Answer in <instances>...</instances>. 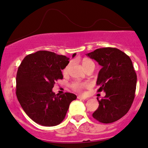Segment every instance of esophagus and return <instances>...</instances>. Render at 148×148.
Instances as JSON below:
<instances>
[{
	"instance_id": "obj_1",
	"label": "esophagus",
	"mask_w": 148,
	"mask_h": 148,
	"mask_svg": "<svg viewBox=\"0 0 148 148\" xmlns=\"http://www.w3.org/2000/svg\"><path fill=\"white\" fill-rule=\"evenodd\" d=\"M78 99H79V100H86V98H85V97H81V96H78Z\"/></svg>"
}]
</instances>
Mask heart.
<instances>
[{
    "mask_svg": "<svg viewBox=\"0 0 148 148\" xmlns=\"http://www.w3.org/2000/svg\"><path fill=\"white\" fill-rule=\"evenodd\" d=\"M82 65L84 66L85 69L90 67V66H94L95 67L94 62L90 59H88V58H84V59L82 60ZM70 66H71V63H69L65 68H64V69L63 70V73L64 74H68L70 68ZM90 86V84L87 82H79V81H76V82H74L71 84L72 88L73 89L74 91H76V92L80 93L83 92V91H84L85 88H89Z\"/></svg>",
    "mask_w": 148,
    "mask_h": 148,
    "instance_id": "1",
    "label": "heart"
}]
</instances>
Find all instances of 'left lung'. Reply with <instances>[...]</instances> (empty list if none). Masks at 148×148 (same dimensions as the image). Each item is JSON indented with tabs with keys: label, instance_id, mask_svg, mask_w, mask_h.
Segmentation results:
<instances>
[{
	"label": "left lung",
	"instance_id": "obj_1",
	"mask_svg": "<svg viewBox=\"0 0 148 148\" xmlns=\"http://www.w3.org/2000/svg\"><path fill=\"white\" fill-rule=\"evenodd\" d=\"M96 60L102 68L99 72L98 92L106 95L99 100L93 118L103 123L120 119L129 111L135 98L137 74L132 60L119 49L103 47L86 54Z\"/></svg>",
	"mask_w": 148,
	"mask_h": 148
}]
</instances>
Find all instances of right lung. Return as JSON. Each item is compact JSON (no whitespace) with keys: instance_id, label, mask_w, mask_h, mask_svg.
<instances>
[{"instance_id":"right-lung-1","label":"right lung","mask_w":148,"mask_h":148,"mask_svg":"<svg viewBox=\"0 0 148 148\" xmlns=\"http://www.w3.org/2000/svg\"><path fill=\"white\" fill-rule=\"evenodd\" d=\"M76 53L72 55L74 58ZM69 58L48 51L25 56L18 66L16 95L21 106L32 119L43 126L59 125L65 118L70 104L76 96L70 92L56 95L52 88Z\"/></svg>"}]
</instances>
